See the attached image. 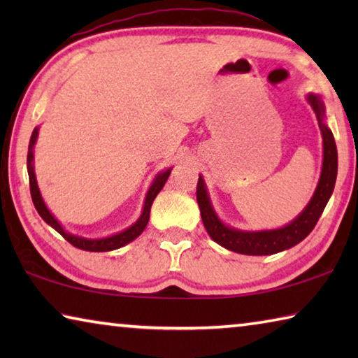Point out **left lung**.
<instances>
[{"instance_id": "obj_1", "label": "left lung", "mask_w": 358, "mask_h": 358, "mask_svg": "<svg viewBox=\"0 0 358 358\" xmlns=\"http://www.w3.org/2000/svg\"><path fill=\"white\" fill-rule=\"evenodd\" d=\"M310 102L317 115L319 128L324 137V166L320 173L319 185L311 202L301 211V215L292 221L289 226L278 230H262V232H241V230L230 229L217 220L213 208H211L207 189H205L203 180L199 177L197 181V203L201 208L203 226L207 232L216 243L226 248L229 251L248 254V256H268L300 243L310 235L311 230L316 226L320 215L325 208L327 202L333 192L338 173V151L335 137L331 131L324 124V104L317 96L310 94Z\"/></svg>"}]
</instances>
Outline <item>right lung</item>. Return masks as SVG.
I'll use <instances>...</instances> for the list:
<instances>
[{
	"label": "right lung",
	"mask_w": 358,
	"mask_h": 358,
	"mask_svg": "<svg viewBox=\"0 0 358 358\" xmlns=\"http://www.w3.org/2000/svg\"><path fill=\"white\" fill-rule=\"evenodd\" d=\"M36 138H38V128L33 131L31 138H29V147H28V157H27V167H28V177H29V191H31V199L36 210L41 215L42 220H44L48 226H52L53 229L57 230L58 234L63 235V238H66L69 241L72 246L78 248V250L83 251H92V252H106V251H113L118 250V248L128 245L129 241H132L134 238H137L138 235L143 232V229L147 227L148 220H150V210H151V203H153L155 197L157 196V192L162 189V186L166 185V181L171 175V169H167L166 172L159 173L156 177V180L151 185L150 191L147 194V199H145V207L142 211V216L138 217V221L131 226L129 229L123 230L117 235H112L108 238H101V240H88V238H82V237H76V235H71L68 232H64V229L59 226V222L52 216L50 211L47 210L44 201H42L41 192L38 183H36V177H34V169H33V148L36 143Z\"/></svg>",
	"instance_id": "right-lung-1"
}]
</instances>
